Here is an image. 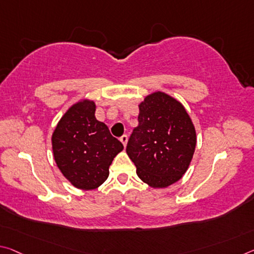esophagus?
<instances>
[{
  "label": "esophagus",
  "instance_id": "esophagus-1",
  "mask_svg": "<svg viewBox=\"0 0 254 254\" xmlns=\"http://www.w3.org/2000/svg\"><path fill=\"white\" fill-rule=\"evenodd\" d=\"M120 140H121V142L123 143V146L126 147L127 143V134H123V135L120 138Z\"/></svg>",
  "mask_w": 254,
  "mask_h": 254
}]
</instances>
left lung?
I'll return each instance as SVG.
<instances>
[{"instance_id": "8db88e82", "label": "left lung", "mask_w": 254, "mask_h": 254, "mask_svg": "<svg viewBox=\"0 0 254 254\" xmlns=\"http://www.w3.org/2000/svg\"><path fill=\"white\" fill-rule=\"evenodd\" d=\"M139 110V126L128 138L127 154L144 183L166 188L178 182L191 163L194 127L182 104L164 92L147 96Z\"/></svg>"}]
</instances>
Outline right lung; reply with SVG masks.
<instances>
[{
	"mask_svg": "<svg viewBox=\"0 0 254 254\" xmlns=\"http://www.w3.org/2000/svg\"><path fill=\"white\" fill-rule=\"evenodd\" d=\"M94 102L82 100L69 108L56 127L52 144L62 174L82 190L105 182L114 157L123 144L111 134L106 124L96 120Z\"/></svg>",
	"mask_w": 254,
	"mask_h": 254,
	"instance_id": "add662e5",
	"label": "right lung"
}]
</instances>
